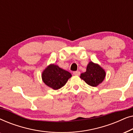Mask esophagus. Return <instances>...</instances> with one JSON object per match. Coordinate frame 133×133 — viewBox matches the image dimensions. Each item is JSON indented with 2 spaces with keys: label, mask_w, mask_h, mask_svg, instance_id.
Returning <instances> with one entry per match:
<instances>
[{
  "label": "esophagus",
  "mask_w": 133,
  "mask_h": 133,
  "mask_svg": "<svg viewBox=\"0 0 133 133\" xmlns=\"http://www.w3.org/2000/svg\"><path fill=\"white\" fill-rule=\"evenodd\" d=\"M73 74L75 76H79V75H80V71H74V72H73Z\"/></svg>",
  "instance_id": "34e87169"
}]
</instances>
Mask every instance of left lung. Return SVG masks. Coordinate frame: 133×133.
<instances>
[{"label": "left lung", "instance_id": "1", "mask_svg": "<svg viewBox=\"0 0 133 133\" xmlns=\"http://www.w3.org/2000/svg\"><path fill=\"white\" fill-rule=\"evenodd\" d=\"M105 75V70L100 65L90 62L87 65V71L82 73L80 77L88 85L94 87L102 82Z\"/></svg>", "mask_w": 133, "mask_h": 133}]
</instances>
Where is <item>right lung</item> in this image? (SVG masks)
Listing matches in <instances>:
<instances>
[{"label":"right lung","instance_id":"obj_1","mask_svg":"<svg viewBox=\"0 0 133 133\" xmlns=\"http://www.w3.org/2000/svg\"><path fill=\"white\" fill-rule=\"evenodd\" d=\"M71 76L68 71L54 64H51L47 66L42 74L43 82L55 90L64 86Z\"/></svg>","mask_w":133,"mask_h":133}]
</instances>
